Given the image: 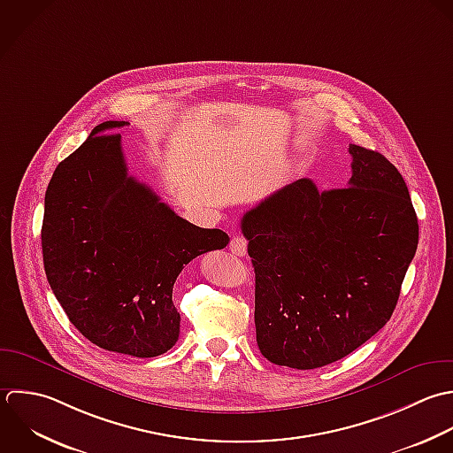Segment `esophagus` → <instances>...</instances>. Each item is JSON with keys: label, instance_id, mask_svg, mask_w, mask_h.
Masks as SVG:
<instances>
[{"label": "esophagus", "instance_id": "34e87169", "mask_svg": "<svg viewBox=\"0 0 453 453\" xmlns=\"http://www.w3.org/2000/svg\"><path fill=\"white\" fill-rule=\"evenodd\" d=\"M229 250L234 254V256H245L247 254V240L240 234L233 236L231 242H229Z\"/></svg>", "mask_w": 453, "mask_h": 453}]
</instances>
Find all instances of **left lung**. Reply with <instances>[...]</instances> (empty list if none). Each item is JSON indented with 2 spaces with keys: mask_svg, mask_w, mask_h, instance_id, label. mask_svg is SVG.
<instances>
[{
  "mask_svg": "<svg viewBox=\"0 0 453 453\" xmlns=\"http://www.w3.org/2000/svg\"><path fill=\"white\" fill-rule=\"evenodd\" d=\"M346 188L309 178L242 219L256 273V339L275 365L334 364L392 318L418 247V219L397 167L351 144Z\"/></svg>",
  "mask_w": 453,
  "mask_h": 453,
  "instance_id": "8db88e82",
  "label": "left lung"
}]
</instances>
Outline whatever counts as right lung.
Listing matches in <instances>:
<instances>
[{
  "mask_svg": "<svg viewBox=\"0 0 453 453\" xmlns=\"http://www.w3.org/2000/svg\"><path fill=\"white\" fill-rule=\"evenodd\" d=\"M127 121H104L58 164L43 204L42 254L50 289L95 346L137 358L169 351L180 335L173 286L194 257L229 236L178 217L128 176Z\"/></svg>",
  "mask_w": 453,
  "mask_h": 453,
  "instance_id": "add662e5",
  "label": "right lung"
}]
</instances>
